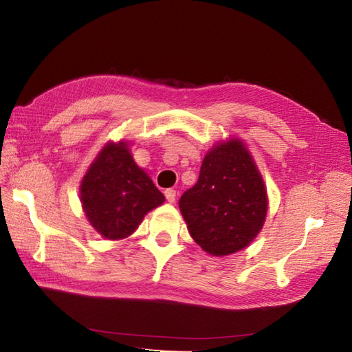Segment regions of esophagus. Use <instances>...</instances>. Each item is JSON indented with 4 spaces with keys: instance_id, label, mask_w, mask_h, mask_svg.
Returning <instances> with one entry per match:
<instances>
[{
    "instance_id": "34e87169",
    "label": "esophagus",
    "mask_w": 352,
    "mask_h": 352,
    "mask_svg": "<svg viewBox=\"0 0 352 352\" xmlns=\"http://www.w3.org/2000/svg\"><path fill=\"white\" fill-rule=\"evenodd\" d=\"M164 197H166L168 203H175V198H177V192L174 189H166L164 190Z\"/></svg>"
}]
</instances>
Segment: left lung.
<instances>
[{"label":"left lung","mask_w":352,"mask_h":352,"mask_svg":"<svg viewBox=\"0 0 352 352\" xmlns=\"http://www.w3.org/2000/svg\"><path fill=\"white\" fill-rule=\"evenodd\" d=\"M189 233L213 256L248 246L263 227L267 197L263 178L241 140L212 148L193 188L180 198Z\"/></svg>","instance_id":"8db88e82"}]
</instances>
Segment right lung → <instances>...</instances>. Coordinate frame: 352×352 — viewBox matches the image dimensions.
Masks as SVG:
<instances>
[{
	"instance_id": "1",
	"label": "right lung",
	"mask_w": 352,
	"mask_h": 352,
	"mask_svg": "<svg viewBox=\"0 0 352 352\" xmlns=\"http://www.w3.org/2000/svg\"><path fill=\"white\" fill-rule=\"evenodd\" d=\"M80 199L89 222L106 239L130 236L144 216L163 204L155 188L126 149L125 142L109 144L81 182Z\"/></svg>"
}]
</instances>
